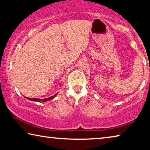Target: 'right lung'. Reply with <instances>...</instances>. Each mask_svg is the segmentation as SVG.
<instances>
[{"mask_svg":"<svg viewBox=\"0 0 150 150\" xmlns=\"http://www.w3.org/2000/svg\"><path fill=\"white\" fill-rule=\"evenodd\" d=\"M57 94H55V95H54V96H51V97H49V98H45V99H43V100L39 99V98H28V100H34V101H37V102H40V101H42V102H45V101H48V100H50L53 99V98H54L55 97V96L57 95Z\"/></svg>","mask_w":150,"mask_h":150,"instance_id":"1","label":"right lung"}]
</instances>
